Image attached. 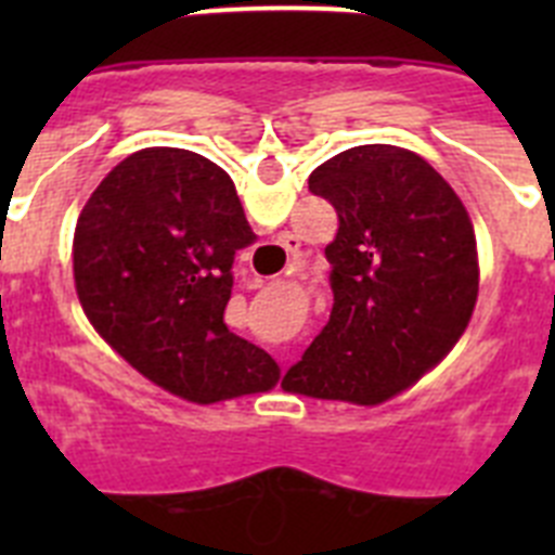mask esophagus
<instances>
[{
	"label": "esophagus",
	"mask_w": 555,
	"mask_h": 555,
	"mask_svg": "<svg viewBox=\"0 0 555 555\" xmlns=\"http://www.w3.org/2000/svg\"><path fill=\"white\" fill-rule=\"evenodd\" d=\"M283 244H286V249L288 253H297V249H300V238H297V235H286V238H283ZM255 286H263L261 281H258V278H255Z\"/></svg>",
	"instance_id": "esophagus-1"
}]
</instances>
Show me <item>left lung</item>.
I'll use <instances>...</instances> for the list:
<instances>
[{"label": "left lung", "mask_w": 555, "mask_h": 555, "mask_svg": "<svg viewBox=\"0 0 555 555\" xmlns=\"http://www.w3.org/2000/svg\"><path fill=\"white\" fill-rule=\"evenodd\" d=\"M308 189L338 217L325 247L333 311L283 386L380 405L442 364L473 320V219L448 180L403 146L338 152L313 169Z\"/></svg>", "instance_id": "left-lung-1"}]
</instances>
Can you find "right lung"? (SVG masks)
Returning <instances> with one entry per match:
<instances>
[{
    "label": "right lung",
    "instance_id": "obj_1",
    "mask_svg": "<svg viewBox=\"0 0 555 555\" xmlns=\"http://www.w3.org/2000/svg\"><path fill=\"white\" fill-rule=\"evenodd\" d=\"M253 238L217 164L146 146L107 171L77 217V300L107 345L169 395L197 405L261 395L281 366L224 325L233 255Z\"/></svg>",
    "mask_w": 555,
    "mask_h": 555
}]
</instances>
